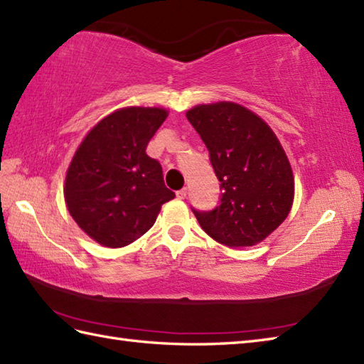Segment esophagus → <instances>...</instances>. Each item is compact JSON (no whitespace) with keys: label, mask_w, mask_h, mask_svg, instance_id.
Returning <instances> with one entry per match:
<instances>
[{"label":"esophagus","mask_w":364,"mask_h":364,"mask_svg":"<svg viewBox=\"0 0 364 364\" xmlns=\"http://www.w3.org/2000/svg\"><path fill=\"white\" fill-rule=\"evenodd\" d=\"M186 196H188V191H186V188H184V189H181V191H178V192H176V198H178V200H184V198H186Z\"/></svg>","instance_id":"obj_1"}]
</instances>
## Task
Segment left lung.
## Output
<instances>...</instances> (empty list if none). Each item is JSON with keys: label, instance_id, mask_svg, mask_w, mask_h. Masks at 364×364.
I'll return each mask as SVG.
<instances>
[{"label": "left lung", "instance_id": "obj_1", "mask_svg": "<svg viewBox=\"0 0 364 364\" xmlns=\"http://www.w3.org/2000/svg\"><path fill=\"white\" fill-rule=\"evenodd\" d=\"M188 121L206 144L220 205L193 210L208 235L230 248L255 247L290 214L294 176L281 141L259 114L235 102L200 104Z\"/></svg>", "mask_w": 364, "mask_h": 364}]
</instances>
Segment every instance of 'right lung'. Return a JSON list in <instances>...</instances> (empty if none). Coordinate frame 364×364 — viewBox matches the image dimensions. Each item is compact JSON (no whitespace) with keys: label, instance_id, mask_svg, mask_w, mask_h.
<instances>
[{"label":"right lung","instance_id":"obj_1","mask_svg":"<svg viewBox=\"0 0 364 364\" xmlns=\"http://www.w3.org/2000/svg\"><path fill=\"white\" fill-rule=\"evenodd\" d=\"M161 107H125L102 117L82 139L66 171L63 196L74 222L107 248L146 234L175 198L163 168L146 154L166 121Z\"/></svg>","mask_w":364,"mask_h":364}]
</instances>
